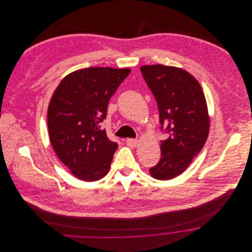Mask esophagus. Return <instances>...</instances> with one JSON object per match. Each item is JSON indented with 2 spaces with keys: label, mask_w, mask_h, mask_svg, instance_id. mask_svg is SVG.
<instances>
[{
  "label": "esophagus",
  "mask_w": 252,
  "mask_h": 252,
  "mask_svg": "<svg viewBox=\"0 0 252 252\" xmlns=\"http://www.w3.org/2000/svg\"><path fill=\"white\" fill-rule=\"evenodd\" d=\"M126 144H128L129 146H131V147H136L139 144V142L136 139H127Z\"/></svg>",
  "instance_id": "obj_1"
}]
</instances>
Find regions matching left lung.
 <instances>
[{
	"mask_svg": "<svg viewBox=\"0 0 252 252\" xmlns=\"http://www.w3.org/2000/svg\"><path fill=\"white\" fill-rule=\"evenodd\" d=\"M141 72L157 102L161 130L169 135L161 141L160 161L149 173L156 180H172L185 171L207 141L206 98L197 79L182 69L147 65Z\"/></svg>",
	"mask_w": 252,
	"mask_h": 252,
	"instance_id": "obj_1",
	"label": "left lung"
}]
</instances>
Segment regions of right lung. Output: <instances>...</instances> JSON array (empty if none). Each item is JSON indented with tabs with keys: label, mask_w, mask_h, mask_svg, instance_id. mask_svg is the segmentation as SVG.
<instances>
[{
	"label": "right lung",
	"mask_w": 252,
	"mask_h": 252,
	"mask_svg": "<svg viewBox=\"0 0 252 252\" xmlns=\"http://www.w3.org/2000/svg\"><path fill=\"white\" fill-rule=\"evenodd\" d=\"M130 69L91 67L68 74L56 88L47 110L50 142L61 162L84 181L103 179L118 144L101 123L109 99Z\"/></svg>",
	"instance_id": "add662e5"
}]
</instances>
